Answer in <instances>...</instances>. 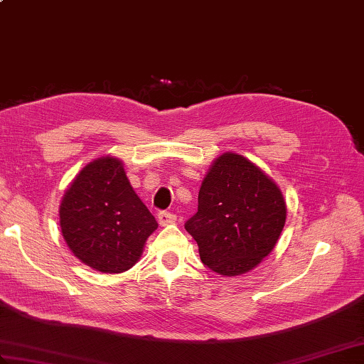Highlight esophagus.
Instances as JSON below:
<instances>
[{
	"label": "esophagus",
	"mask_w": 364,
	"mask_h": 364,
	"mask_svg": "<svg viewBox=\"0 0 364 364\" xmlns=\"http://www.w3.org/2000/svg\"><path fill=\"white\" fill-rule=\"evenodd\" d=\"M158 220L162 227L168 225V223H173L176 220V215L173 213H168V211H161L158 214Z\"/></svg>",
	"instance_id": "34e87169"
}]
</instances>
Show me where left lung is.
Segmentation results:
<instances>
[{"label": "left lung", "mask_w": 364, "mask_h": 364, "mask_svg": "<svg viewBox=\"0 0 364 364\" xmlns=\"http://www.w3.org/2000/svg\"><path fill=\"white\" fill-rule=\"evenodd\" d=\"M286 220L282 191L241 154L214 161L198 192V210L184 223L200 259L214 272L235 277L272 252Z\"/></svg>", "instance_id": "obj_1"}]
</instances>
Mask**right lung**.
<instances>
[{
  "label": "right lung",
  "instance_id": "right-lung-1",
  "mask_svg": "<svg viewBox=\"0 0 364 364\" xmlns=\"http://www.w3.org/2000/svg\"><path fill=\"white\" fill-rule=\"evenodd\" d=\"M60 230L78 259L105 274L133 267L158 222L137 197L122 161H92L67 189Z\"/></svg>",
  "mask_w": 364,
  "mask_h": 364
}]
</instances>
